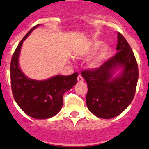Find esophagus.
Segmentation results:
<instances>
[{"label": "esophagus", "mask_w": 149, "mask_h": 149, "mask_svg": "<svg viewBox=\"0 0 149 149\" xmlns=\"http://www.w3.org/2000/svg\"><path fill=\"white\" fill-rule=\"evenodd\" d=\"M77 80H78V82H80V83H82V82H83V78L80 75L78 76V78H77Z\"/></svg>", "instance_id": "1"}]
</instances>
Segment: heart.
I'll return each mask as SVG.
<instances>
[{"mask_svg":"<svg viewBox=\"0 0 149 149\" xmlns=\"http://www.w3.org/2000/svg\"><path fill=\"white\" fill-rule=\"evenodd\" d=\"M104 42L100 40H92L89 43L86 44L83 47L82 49L81 54L82 55L85 56V57H90V56L92 55V54H95L100 47L103 45ZM111 47L109 45H104L103 47L100 49L97 55L95 58L90 61L89 62V66L92 69H96L98 68L102 65L104 61L107 59L108 56L111 53Z\"/></svg>","mask_w":149,"mask_h":149,"instance_id":"obj_1","label":"heart"}]
</instances>
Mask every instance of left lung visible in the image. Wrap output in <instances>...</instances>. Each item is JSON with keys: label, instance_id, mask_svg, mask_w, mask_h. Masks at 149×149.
Masks as SVG:
<instances>
[{"label": "left lung", "instance_id": "8db88e82", "mask_svg": "<svg viewBox=\"0 0 149 149\" xmlns=\"http://www.w3.org/2000/svg\"><path fill=\"white\" fill-rule=\"evenodd\" d=\"M116 49V55L100 67L81 73L88 84L89 111L104 119L113 118L127 109L134 97L139 77L134 53L120 33ZM118 69L121 72L114 77Z\"/></svg>", "mask_w": 149, "mask_h": 149}]
</instances>
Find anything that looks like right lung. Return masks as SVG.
Listing matches in <instances>:
<instances>
[{
    "instance_id": "obj_1",
    "label": "right lung",
    "mask_w": 149,
    "mask_h": 149,
    "mask_svg": "<svg viewBox=\"0 0 149 149\" xmlns=\"http://www.w3.org/2000/svg\"><path fill=\"white\" fill-rule=\"evenodd\" d=\"M40 25L35 26L26 34L15 49L10 64V78L13 97L20 109L35 119H47L61 110L64 94L76 84L78 73L57 75L47 80H37L22 72L19 63L22 44Z\"/></svg>"
}]
</instances>
